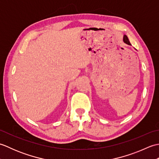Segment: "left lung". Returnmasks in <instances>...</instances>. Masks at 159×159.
I'll use <instances>...</instances> for the list:
<instances>
[{
  "mask_svg": "<svg viewBox=\"0 0 159 159\" xmlns=\"http://www.w3.org/2000/svg\"><path fill=\"white\" fill-rule=\"evenodd\" d=\"M124 42L126 43H127V44H128V45H131L130 44V42H129V40H128V38H127V36L126 35H124Z\"/></svg>",
  "mask_w": 159,
  "mask_h": 159,
  "instance_id": "8db88e82",
  "label": "left lung"
}]
</instances>
